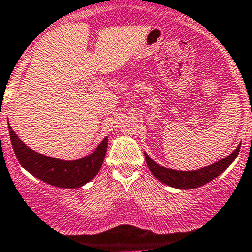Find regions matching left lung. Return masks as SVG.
<instances>
[{
	"label": "left lung",
	"mask_w": 252,
	"mask_h": 252,
	"mask_svg": "<svg viewBox=\"0 0 252 252\" xmlns=\"http://www.w3.org/2000/svg\"><path fill=\"white\" fill-rule=\"evenodd\" d=\"M240 144L228 157L223 158V159L219 160V162L214 163V164L205 167V168L197 169V171H174V169L164 168L162 165L157 164L152 158H149L146 154V160L148 164L149 171L153 173L156 178L160 181V182L165 183V185L171 186V187L181 188V189H188V188H196L199 186L206 185L207 182L216 178L219 174L227 168L228 165L235 160L237 157V154L240 152Z\"/></svg>",
	"instance_id": "1"
}]
</instances>
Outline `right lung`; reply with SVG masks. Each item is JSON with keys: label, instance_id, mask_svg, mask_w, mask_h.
Returning a JSON list of instances; mask_svg holds the SVG:
<instances>
[{"label": "right lung", "instance_id": "add662e5", "mask_svg": "<svg viewBox=\"0 0 252 252\" xmlns=\"http://www.w3.org/2000/svg\"><path fill=\"white\" fill-rule=\"evenodd\" d=\"M11 143L20 164L38 180L63 188H78L94 178L103 164L108 138L90 156L78 160H60L32 151L21 142L8 123Z\"/></svg>", "mask_w": 252, "mask_h": 252}]
</instances>
